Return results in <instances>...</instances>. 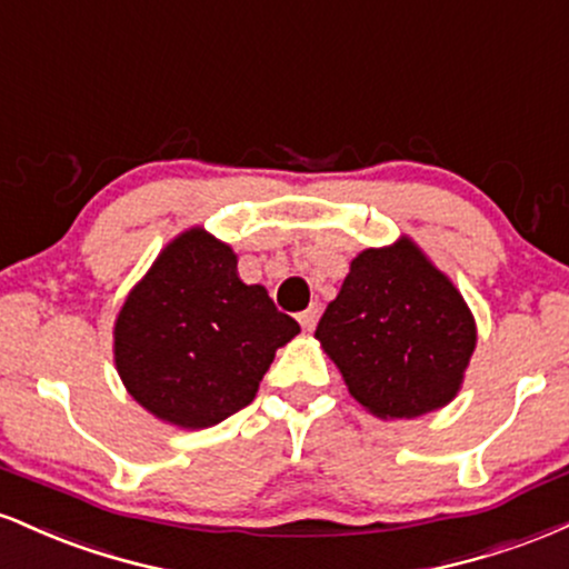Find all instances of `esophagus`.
Returning <instances> with one entry per match:
<instances>
[{"mask_svg": "<svg viewBox=\"0 0 569 569\" xmlns=\"http://www.w3.org/2000/svg\"><path fill=\"white\" fill-rule=\"evenodd\" d=\"M298 322H300V327H303L306 332H311L313 327H317V322H319V306H309V309H306V311H300L298 313Z\"/></svg>", "mask_w": 569, "mask_h": 569, "instance_id": "obj_1", "label": "esophagus"}]
</instances>
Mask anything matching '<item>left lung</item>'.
I'll return each instance as SVG.
<instances>
[{"mask_svg": "<svg viewBox=\"0 0 569 569\" xmlns=\"http://www.w3.org/2000/svg\"><path fill=\"white\" fill-rule=\"evenodd\" d=\"M317 338L372 416L416 418L456 397L477 327L456 284L402 239L353 258Z\"/></svg>", "mask_w": 569, "mask_h": 569, "instance_id": "8db88e82", "label": "left lung"}]
</instances>
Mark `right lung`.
Returning <instances> with one entry per match:
<instances>
[{
  "instance_id": "add662e5",
  "label": "right lung",
  "mask_w": 569,
  "mask_h": 569,
  "mask_svg": "<svg viewBox=\"0 0 569 569\" xmlns=\"http://www.w3.org/2000/svg\"><path fill=\"white\" fill-rule=\"evenodd\" d=\"M300 325L237 277L229 244L180 233L136 284L113 327V359L138 405L180 429L239 412Z\"/></svg>"
}]
</instances>
